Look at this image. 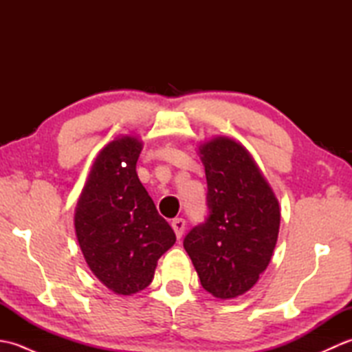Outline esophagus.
Wrapping results in <instances>:
<instances>
[{"mask_svg": "<svg viewBox=\"0 0 352 352\" xmlns=\"http://www.w3.org/2000/svg\"><path fill=\"white\" fill-rule=\"evenodd\" d=\"M170 226H172V228H174L177 237H178V239H182V236H183V233H184L186 221H184L183 218H175L174 221L170 222Z\"/></svg>", "mask_w": 352, "mask_h": 352, "instance_id": "obj_1", "label": "esophagus"}]
</instances>
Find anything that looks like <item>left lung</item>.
Masks as SVG:
<instances>
[{
  "mask_svg": "<svg viewBox=\"0 0 352 352\" xmlns=\"http://www.w3.org/2000/svg\"><path fill=\"white\" fill-rule=\"evenodd\" d=\"M208 218L184 237L201 286L219 300L248 292L266 271L280 230V204L241 142L216 136L198 146Z\"/></svg>",
  "mask_w": 352,
  "mask_h": 352,
  "instance_id": "1",
  "label": "left lung"
}]
</instances>
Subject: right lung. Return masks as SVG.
Returning a JSON list of instances; mask_svg holds the SVG:
<instances>
[{"mask_svg":"<svg viewBox=\"0 0 352 352\" xmlns=\"http://www.w3.org/2000/svg\"><path fill=\"white\" fill-rule=\"evenodd\" d=\"M144 146L138 136H118L92 164L74 214L86 263L104 286L130 296L154 278L175 233L157 212L140 183L136 163Z\"/></svg>","mask_w":352,"mask_h":352,"instance_id":"1","label":"right lung"}]
</instances>
